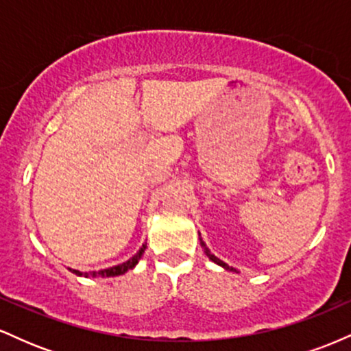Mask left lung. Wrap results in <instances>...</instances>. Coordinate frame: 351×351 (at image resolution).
<instances>
[{"label":"left lung","mask_w":351,"mask_h":351,"mask_svg":"<svg viewBox=\"0 0 351 351\" xmlns=\"http://www.w3.org/2000/svg\"><path fill=\"white\" fill-rule=\"evenodd\" d=\"M201 245H203V249H204V251H206V254H208V257H209V259H211V261H215V263H216V264H219V265H221V267L228 269V271H236V269L229 267V265H228V264H224V263H223V261H219V259H217V257H215V256H213V254H211V252H209V251H208V249H206V245H204V243H203V241H201Z\"/></svg>","instance_id":"left-lung-1"}]
</instances>
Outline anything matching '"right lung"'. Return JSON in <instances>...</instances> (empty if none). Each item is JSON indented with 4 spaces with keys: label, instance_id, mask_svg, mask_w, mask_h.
<instances>
[{
    "label": "right lung",
    "instance_id": "add662e5",
    "mask_svg": "<svg viewBox=\"0 0 351 351\" xmlns=\"http://www.w3.org/2000/svg\"><path fill=\"white\" fill-rule=\"evenodd\" d=\"M145 252V245L142 249H140L138 254H135L132 259H128L127 263L120 264V265H115V267H110V269H104V271L100 272H79V271H72L75 272L77 276H84V277H95V276H102V277H114V276H122V274H125L128 271V269L135 267L136 263L140 261V257H142V254Z\"/></svg>",
    "mask_w": 351,
    "mask_h": 351
}]
</instances>
